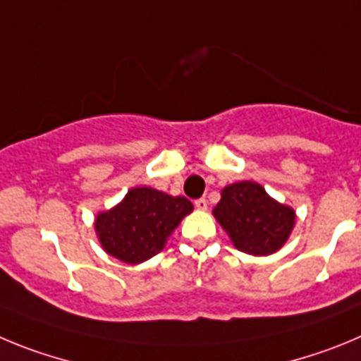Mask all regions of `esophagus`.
<instances>
[{"label": "esophagus", "instance_id": "1", "mask_svg": "<svg viewBox=\"0 0 361 361\" xmlns=\"http://www.w3.org/2000/svg\"><path fill=\"white\" fill-rule=\"evenodd\" d=\"M194 207H196L197 210H207L209 204H207V200H204V197H200V200L194 201Z\"/></svg>", "mask_w": 361, "mask_h": 361}]
</instances>
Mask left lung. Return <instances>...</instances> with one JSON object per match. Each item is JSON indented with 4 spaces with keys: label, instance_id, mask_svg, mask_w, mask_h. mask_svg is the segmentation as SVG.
I'll use <instances>...</instances> for the list:
<instances>
[{
    "label": "left lung",
    "instance_id": "8db88e82",
    "mask_svg": "<svg viewBox=\"0 0 361 361\" xmlns=\"http://www.w3.org/2000/svg\"><path fill=\"white\" fill-rule=\"evenodd\" d=\"M212 214L233 246L250 255H269L281 250L295 226V210L269 197L255 181L223 188Z\"/></svg>",
    "mask_w": 361,
    "mask_h": 361
}]
</instances>
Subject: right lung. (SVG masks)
<instances>
[{
  "instance_id": "1",
  "label": "right lung",
  "mask_w": 361,
  "mask_h": 361,
  "mask_svg": "<svg viewBox=\"0 0 361 361\" xmlns=\"http://www.w3.org/2000/svg\"><path fill=\"white\" fill-rule=\"evenodd\" d=\"M192 209L183 196L135 187L116 207L97 216L95 230L106 253L126 264H140L164 250L167 237Z\"/></svg>"
}]
</instances>
